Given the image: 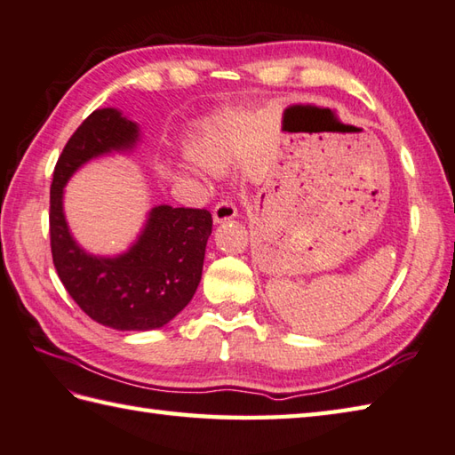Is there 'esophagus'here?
<instances>
[{"label": "esophagus", "instance_id": "1", "mask_svg": "<svg viewBox=\"0 0 455 455\" xmlns=\"http://www.w3.org/2000/svg\"><path fill=\"white\" fill-rule=\"evenodd\" d=\"M238 214L236 211V204L233 203V199H222L220 203H217V206L212 209V219L214 222H225L235 219Z\"/></svg>", "mask_w": 455, "mask_h": 455}]
</instances>
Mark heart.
Instances as JSON below:
<instances>
[{
  "label": "heart",
  "instance_id": "obj_1",
  "mask_svg": "<svg viewBox=\"0 0 455 455\" xmlns=\"http://www.w3.org/2000/svg\"><path fill=\"white\" fill-rule=\"evenodd\" d=\"M191 155L193 159L203 164L206 169L217 171L222 164L227 163V148L222 147L217 137L212 133H199L191 143ZM180 172H191V175H199V167L196 164H183L180 167Z\"/></svg>",
  "mask_w": 455,
  "mask_h": 455
}]
</instances>
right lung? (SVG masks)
Listing matches in <instances>:
<instances>
[{"mask_svg":"<svg viewBox=\"0 0 455 455\" xmlns=\"http://www.w3.org/2000/svg\"><path fill=\"white\" fill-rule=\"evenodd\" d=\"M133 121L97 109L69 137L57 159L49 196L52 256L65 291L89 318L115 330H155L183 310L201 283L212 217L206 209L155 206L129 252L97 259L73 241L63 217V187L81 164L137 141Z\"/></svg>","mask_w":455,"mask_h":455,"instance_id":"right-lung-1","label":"right lung"}]
</instances>
